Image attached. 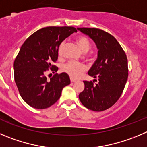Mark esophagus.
<instances>
[{"label": "esophagus", "instance_id": "esophagus-1", "mask_svg": "<svg viewBox=\"0 0 147 147\" xmlns=\"http://www.w3.org/2000/svg\"><path fill=\"white\" fill-rule=\"evenodd\" d=\"M70 80H71V82H72V83H75V82H76V80H75V79H74V78H70Z\"/></svg>", "mask_w": 147, "mask_h": 147}]
</instances>
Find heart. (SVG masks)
Wrapping results in <instances>:
<instances>
[{
  "label": "heart",
  "instance_id": "heart-1",
  "mask_svg": "<svg viewBox=\"0 0 147 147\" xmlns=\"http://www.w3.org/2000/svg\"><path fill=\"white\" fill-rule=\"evenodd\" d=\"M76 42L79 47L83 53H87L91 49V43L89 40L84 36H79L76 38ZM64 47V43H62L59 48V55L62 54V50ZM63 71L72 78H78L83 72L86 70V66L83 63L75 61H69L65 64L62 68Z\"/></svg>",
  "mask_w": 147,
  "mask_h": 147
}]
</instances>
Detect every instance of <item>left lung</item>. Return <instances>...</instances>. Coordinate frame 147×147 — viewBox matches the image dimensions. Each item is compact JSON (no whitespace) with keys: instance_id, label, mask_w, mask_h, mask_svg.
<instances>
[{"instance_id":"1","label":"left lung","mask_w":147,"mask_h":147,"mask_svg":"<svg viewBox=\"0 0 147 147\" xmlns=\"http://www.w3.org/2000/svg\"><path fill=\"white\" fill-rule=\"evenodd\" d=\"M78 30L93 39L99 50L97 59L88 72L94 80L83 81L85 88L79 99L88 109L102 111L114 105L125 88L128 78L127 55L109 33L95 28H78Z\"/></svg>"}]
</instances>
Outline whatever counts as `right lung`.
<instances>
[{
  "mask_svg": "<svg viewBox=\"0 0 147 147\" xmlns=\"http://www.w3.org/2000/svg\"><path fill=\"white\" fill-rule=\"evenodd\" d=\"M72 26H50L34 32L21 46L14 62L16 85L22 100L37 109L49 108L60 98L62 89L70 83L67 74H55L47 80L45 74L57 72L53 64L63 41L76 32Z\"/></svg>",
  "mask_w": 147,
  "mask_h": 147,
  "instance_id": "right-lung-1",
  "label": "right lung"
}]
</instances>
